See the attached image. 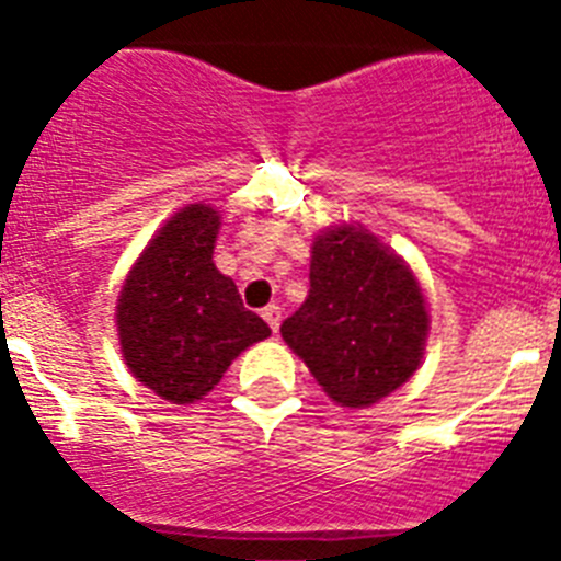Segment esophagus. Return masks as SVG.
<instances>
[{"instance_id": "34e87169", "label": "esophagus", "mask_w": 561, "mask_h": 561, "mask_svg": "<svg viewBox=\"0 0 561 561\" xmlns=\"http://www.w3.org/2000/svg\"><path fill=\"white\" fill-rule=\"evenodd\" d=\"M261 317H264L266 323H270V329L277 334V329H280V306H266V309L261 311Z\"/></svg>"}]
</instances>
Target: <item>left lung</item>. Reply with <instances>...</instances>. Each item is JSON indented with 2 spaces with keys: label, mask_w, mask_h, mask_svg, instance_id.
I'll list each match as a JSON object with an SVG mask.
<instances>
[{
  "label": "left lung",
  "mask_w": 561,
  "mask_h": 561,
  "mask_svg": "<svg viewBox=\"0 0 561 561\" xmlns=\"http://www.w3.org/2000/svg\"><path fill=\"white\" fill-rule=\"evenodd\" d=\"M309 284L280 334L331 399L368 408L415 374L430 317L399 255L370 232L336 227L311 247Z\"/></svg>",
  "instance_id": "left-lung-1"
}]
</instances>
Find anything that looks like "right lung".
Wrapping results in <instances>:
<instances>
[{
	"instance_id": "right-lung-1",
	"label": "right lung",
	"mask_w": 561,
	"mask_h": 561,
	"mask_svg": "<svg viewBox=\"0 0 561 561\" xmlns=\"http://www.w3.org/2000/svg\"><path fill=\"white\" fill-rule=\"evenodd\" d=\"M219 213L180 210L142 252L117 300V331L131 374L162 399L187 404L219 385L230 362L270 325L247 311L213 264Z\"/></svg>"
}]
</instances>
